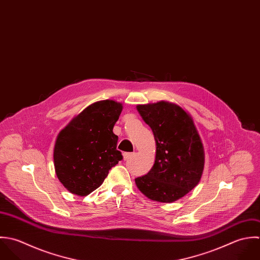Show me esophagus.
<instances>
[{
	"label": "esophagus",
	"mask_w": 260,
	"mask_h": 260,
	"mask_svg": "<svg viewBox=\"0 0 260 260\" xmlns=\"http://www.w3.org/2000/svg\"><path fill=\"white\" fill-rule=\"evenodd\" d=\"M134 154H135L134 152H125V153L123 154V156H124V159H125V160H128V159H130Z\"/></svg>",
	"instance_id": "esophagus-1"
}]
</instances>
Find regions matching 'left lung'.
<instances>
[{"mask_svg":"<svg viewBox=\"0 0 260 260\" xmlns=\"http://www.w3.org/2000/svg\"><path fill=\"white\" fill-rule=\"evenodd\" d=\"M137 111L153 132L156 156L150 172L135 178L136 185L152 201L172 203L201 179L205 165L201 137L191 117L175 104L138 105Z\"/></svg>","mask_w":260,"mask_h":260,"instance_id":"left-lung-1","label":"left lung"}]
</instances>
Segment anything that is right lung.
Wrapping results in <instances>:
<instances>
[{
  "label": "right lung",
  "instance_id": "1",
  "mask_svg": "<svg viewBox=\"0 0 260 260\" xmlns=\"http://www.w3.org/2000/svg\"><path fill=\"white\" fill-rule=\"evenodd\" d=\"M122 108L112 100L93 103L59 132L53 150L54 168L72 193H90L123 159L117 150L118 136L113 133Z\"/></svg>",
  "mask_w": 260,
  "mask_h": 260
}]
</instances>
